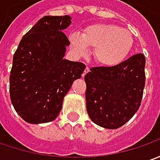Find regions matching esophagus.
<instances>
[{
    "instance_id": "esophagus-1",
    "label": "esophagus",
    "mask_w": 160,
    "mask_h": 160,
    "mask_svg": "<svg viewBox=\"0 0 160 160\" xmlns=\"http://www.w3.org/2000/svg\"><path fill=\"white\" fill-rule=\"evenodd\" d=\"M88 72H89V67H88V66H87V67L85 68V70H84V72L82 73V77H84V76H85Z\"/></svg>"
}]
</instances>
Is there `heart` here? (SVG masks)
<instances>
[{"label":"heart","instance_id":"heart-1","mask_svg":"<svg viewBox=\"0 0 160 160\" xmlns=\"http://www.w3.org/2000/svg\"><path fill=\"white\" fill-rule=\"evenodd\" d=\"M70 40L75 52L80 56L88 52V47L94 48L95 60L104 66H115L121 63L133 44L129 32L112 24L89 25L83 34L72 33Z\"/></svg>","mask_w":160,"mask_h":160}]
</instances>
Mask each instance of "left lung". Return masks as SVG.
I'll list each match as a JSON object with an SVG mask.
<instances>
[{"label":"left lung","instance_id":"1","mask_svg":"<svg viewBox=\"0 0 160 160\" xmlns=\"http://www.w3.org/2000/svg\"><path fill=\"white\" fill-rule=\"evenodd\" d=\"M145 58L135 54L112 67H93L85 75L87 112L98 126L115 129L140 107L145 86Z\"/></svg>","mask_w":160,"mask_h":160}]
</instances>
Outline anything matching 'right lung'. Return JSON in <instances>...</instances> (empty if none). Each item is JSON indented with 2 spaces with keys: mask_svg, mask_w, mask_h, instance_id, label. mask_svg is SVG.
Returning <instances> with one entry per match:
<instances>
[{
  "mask_svg": "<svg viewBox=\"0 0 160 160\" xmlns=\"http://www.w3.org/2000/svg\"><path fill=\"white\" fill-rule=\"evenodd\" d=\"M71 23L67 15L45 16L23 36L13 56L10 100L28 123L56 119L63 97L85 70L84 63L63 59L70 42L63 31Z\"/></svg>",
  "mask_w": 160,
  "mask_h": 160,
  "instance_id": "1",
  "label": "right lung"
}]
</instances>
